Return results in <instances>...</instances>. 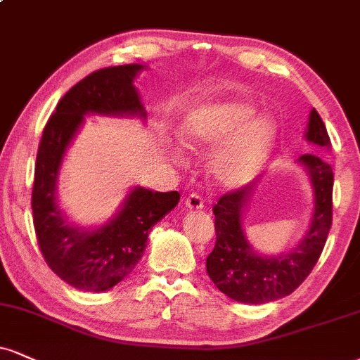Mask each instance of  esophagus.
Returning a JSON list of instances; mask_svg holds the SVG:
<instances>
[{
  "label": "esophagus",
  "instance_id": "34e87169",
  "mask_svg": "<svg viewBox=\"0 0 360 360\" xmlns=\"http://www.w3.org/2000/svg\"><path fill=\"white\" fill-rule=\"evenodd\" d=\"M184 205L188 210H201L205 206V201H202V198L198 193H191L189 196H186Z\"/></svg>",
  "mask_w": 360,
  "mask_h": 360
}]
</instances>
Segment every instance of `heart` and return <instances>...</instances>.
I'll return each mask as SVG.
<instances>
[{"instance_id":"b5f03b06","label":"heart","mask_w":360,"mask_h":360,"mask_svg":"<svg viewBox=\"0 0 360 360\" xmlns=\"http://www.w3.org/2000/svg\"><path fill=\"white\" fill-rule=\"evenodd\" d=\"M255 114L250 103H223L193 114L184 127L189 149H213L221 143L210 162L218 184L236 188L253 177L265 162L275 142L276 127L268 115Z\"/></svg>"}]
</instances>
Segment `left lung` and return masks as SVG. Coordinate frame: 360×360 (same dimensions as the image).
Returning a JSON list of instances; mask_svg holds the SVG:
<instances>
[{"label": "left lung", "mask_w": 360, "mask_h": 360, "mask_svg": "<svg viewBox=\"0 0 360 360\" xmlns=\"http://www.w3.org/2000/svg\"><path fill=\"white\" fill-rule=\"evenodd\" d=\"M307 141L320 147L330 146L326 124L311 110ZM314 188V214L300 245L280 257H259L251 250L243 233V207L253 193V184L223 194L213 206L216 245L206 258V271L224 295L243 304H268L287 297L302 285L319 262L332 226L333 172L322 155L302 154Z\"/></svg>", "instance_id": "left-lung-1"}]
</instances>
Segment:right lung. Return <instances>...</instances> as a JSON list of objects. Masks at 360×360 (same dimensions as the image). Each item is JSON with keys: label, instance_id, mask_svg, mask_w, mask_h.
Listing matches in <instances>:
<instances>
[{"label": "right lung", "instance_id": "obj_1", "mask_svg": "<svg viewBox=\"0 0 360 360\" xmlns=\"http://www.w3.org/2000/svg\"><path fill=\"white\" fill-rule=\"evenodd\" d=\"M142 68L136 63L101 68L73 85L56 103L38 146L32 191L38 246L60 278L85 292H105L131 274L144 253L150 228L179 201L177 191L136 188L120 213L92 231L65 221L55 201L60 164L85 114L146 117L132 85Z\"/></svg>", "mask_w": 360, "mask_h": 360}]
</instances>
